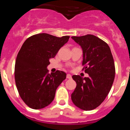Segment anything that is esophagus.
Segmentation results:
<instances>
[{
	"mask_svg": "<svg viewBox=\"0 0 130 130\" xmlns=\"http://www.w3.org/2000/svg\"><path fill=\"white\" fill-rule=\"evenodd\" d=\"M66 77H67L68 79H72V75H71L70 74H67V75H66Z\"/></svg>",
	"mask_w": 130,
	"mask_h": 130,
	"instance_id": "34e87169",
	"label": "esophagus"
}]
</instances>
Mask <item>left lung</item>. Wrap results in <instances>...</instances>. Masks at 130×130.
<instances>
[{
    "label": "left lung",
    "instance_id": "left-lung-1",
    "mask_svg": "<svg viewBox=\"0 0 130 130\" xmlns=\"http://www.w3.org/2000/svg\"><path fill=\"white\" fill-rule=\"evenodd\" d=\"M83 49V66L88 77L74 75L77 86L71 98L75 106L84 111L96 109L104 102L112 85L115 62L107 43L96 36H72Z\"/></svg>",
    "mask_w": 130,
    "mask_h": 130
}]
</instances>
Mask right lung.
<instances>
[{"mask_svg":"<svg viewBox=\"0 0 130 130\" xmlns=\"http://www.w3.org/2000/svg\"><path fill=\"white\" fill-rule=\"evenodd\" d=\"M70 36L61 38L46 33L33 35L25 40L17 56L15 81L19 96L26 105L40 109L51 104L57 87L66 73L57 70L49 73V59L54 58Z\"/></svg>","mask_w":130,"mask_h":130,"instance_id":"1","label":"right lung"}]
</instances>
